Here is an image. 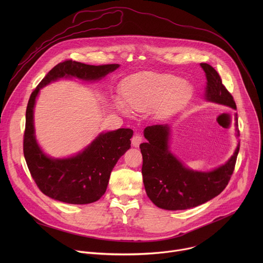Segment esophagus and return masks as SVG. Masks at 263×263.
Returning a JSON list of instances; mask_svg holds the SVG:
<instances>
[{
  "label": "esophagus",
  "mask_w": 263,
  "mask_h": 263,
  "mask_svg": "<svg viewBox=\"0 0 263 263\" xmlns=\"http://www.w3.org/2000/svg\"><path fill=\"white\" fill-rule=\"evenodd\" d=\"M143 141V137L140 134H135L132 137V144L133 146H138Z\"/></svg>",
  "instance_id": "esophagus-1"
}]
</instances>
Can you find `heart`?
Wrapping results in <instances>:
<instances>
[{"instance_id": "b5f03b06", "label": "heart", "mask_w": 263, "mask_h": 263, "mask_svg": "<svg viewBox=\"0 0 263 263\" xmlns=\"http://www.w3.org/2000/svg\"><path fill=\"white\" fill-rule=\"evenodd\" d=\"M167 73L140 72L129 77L124 83V97L130 109L145 111L156 106L159 115H167L180 108L191 98L189 84ZM124 107L123 103H119Z\"/></svg>"}]
</instances>
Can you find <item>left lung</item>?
I'll list each match as a JSON object with an SVG mask.
<instances>
[{
    "mask_svg": "<svg viewBox=\"0 0 263 263\" xmlns=\"http://www.w3.org/2000/svg\"><path fill=\"white\" fill-rule=\"evenodd\" d=\"M201 66L206 72L207 100L236 109L235 101L222 84L218 72L207 63H201ZM168 135L166 125L146 127L144 137L147 141L139 145L144 189L157 207L166 210L190 209L208 202L226 189L235 168L239 144L226 164L212 172L201 173L186 168L168 151Z\"/></svg>",
    "mask_w": 263,
    "mask_h": 263,
    "instance_id": "8db88e82",
    "label": "left lung"
}]
</instances>
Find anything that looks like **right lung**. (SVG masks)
Returning a JSON list of instances; mask_svg holds the SVG:
<instances>
[{
    "instance_id": "add662e5",
    "label": "right lung",
    "mask_w": 263,
    "mask_h": 263,
    "mask_svg": "<svg viewBox=\"0 0 263 263\" xmlns=\"http://www.w3.org/2000/svg\"><path fill=\"white\" fill-rule=\"evenodd\" d=\"M119 66L115 63L90 65L68 59L55 65L32 91L26 110L23 149L30 174L46 196L68 204L82 205L98 201L106 192L112 168L129 149L133 131L119 129L103 133L77 156L49 158L34 136L33 108L40 89L62 77L98 80Z\"/></svg>"
}]
</instances>
